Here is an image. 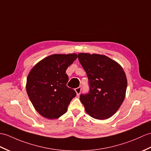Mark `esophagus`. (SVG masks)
Masks as SVG:
<instances>
[{
    "label": "esophagus",
    "instance_id": "1",
    "mask_svg": "<svg viewBox=\"0 0 151 151\" xmlns=\"http://www.w3.org/2000/svg\"><path fill=\"white\" fill-rule=\"evenodd\" d=\"M81 91H82V87H77V88L75 89V91L76 93L77 96H79L80 93H81Z\"/></svg>",
    "mask_w": 151,
    "mask_h": 151
}]
</instances>
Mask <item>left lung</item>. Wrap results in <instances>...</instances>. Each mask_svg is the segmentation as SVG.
Listing matches in <instances>:
<instances>
[{
  "mask_svg": "<svg viewBox=\"0 0 151 151\" xmlns=\"http://www.w3.org/2000/svg\"><path fill=\"white\" fill-rule=\"evenodd\" d=\"M78 58L89 80V93L80 96L86 113L98 120L111 117L125 96L127 81L123 68L105 55L80 52Z\"/></svg>",
  "mask_w": 151,
  "mask_h": 151,
  "instance_id": "1",
  "label": "left lung"
}]
</instances>
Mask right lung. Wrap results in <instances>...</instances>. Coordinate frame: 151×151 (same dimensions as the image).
<instances>
[{
	"instance_id": "1",
	"label": "right lung",
	"mask_w": 151,
	"mask_h": 151,
	"mask_svg": "<svg viewBox=\"0 0 151 151\" xmlns=\"http://www.w3.org/2000/svg\"><path fill=\"white\" fill-rule=\"evenodd\" d=\"M77 58L75 53L54 54L34 66L27 78L26 91L36 111L48 119H56L66 113L75 90L67 86L66 69Z\"/></svg>"
}]
</instances>
